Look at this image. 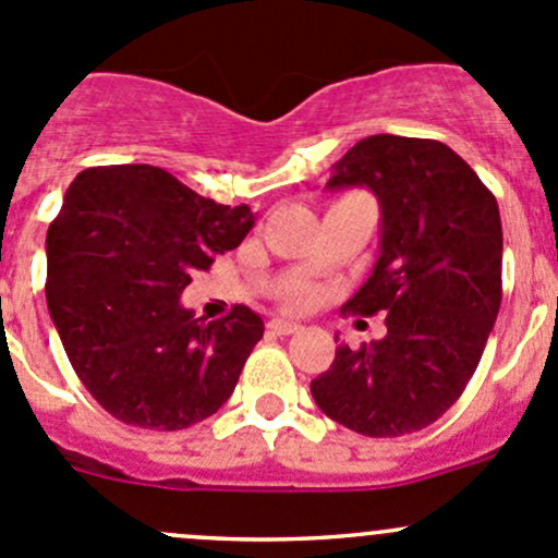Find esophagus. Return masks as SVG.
Wrapping results in <instances>:
<instances>
[{
    "mask_svg": "<svg viewBox=\"0 0 558 558\" xmlns=\"http://www.w3.org/2000/svg\"><path fill=\"white\" fill-rule=\"evenodd\" d=\"M269 329H272L275 335H294V331H300L302 326L291 318H272L269 320Z\"/></svg>",
    "mask_w": 558,
    "mask_h": 558,
    "instance_id": "obj_1",
    "label": "esophagus"
}]
</instances>
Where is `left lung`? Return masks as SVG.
<instances>
[{
	"label": "left lung",
	"instance_id": "obj_1",
	"mask_svg": "<svg viewBox=\"0 0 558 558\" xmlns=\"http://www.w3.org/2000/svg\"><path fill=\"white\" fill-rule=\"evenodd\" d=\"M326 189L378 196V262L342 311L388 315L380 340L337 348L311 384L313 399L359 435H410L461 397L497 320V199L448 145L397 134L359 140L331 167Z\"/></svg>",
	"mask_w": 558,
	"mask_h": 558
}]
</instances>
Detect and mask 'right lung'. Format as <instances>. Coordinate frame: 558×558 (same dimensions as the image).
<instances>
[{
    "instance_id": "right-lung-1",
    "label": "right lung",
    "mask_w": 558,
    "mask_h": 558,
    "mask_svg": "<svg viewBox=\"0 0 558 558\" xmlns=\"http://www.w3.org/2000/svg\"><path fill=\"white\" fill-rule=\"evenodd\" d=\"M253 223L247 205H218L150 165L72 180L45 238V300L72 369L112 418L174 432L232 397L264 320L234 305L205 324L180 294Z\"/></svg>"
}]
</instances>
